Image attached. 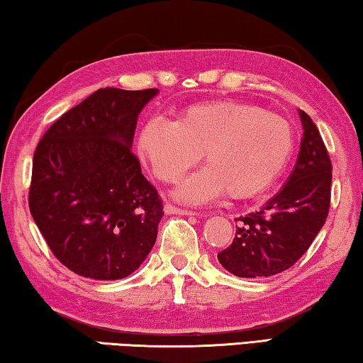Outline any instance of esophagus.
<instances>
[{
	"label": "esophagus",
	"mask_w": 363,
	"mask_h": 363,
	"mask_svg": "<svg viewBox=\"0 0 363 363\" xmlns=\"http://www.w3.org/2000/svg\"><path fill=\"white\" fill-rule=\"evenodd\" d=\"M164 213H167V214H179V216H200V213L192 211V210H184V208L174 206L171 203L164 205Z\"/></svg>",
	"instance_id": "1"
}]
</instances>
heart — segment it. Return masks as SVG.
Returning a JSON list of instances; mask_svg holds the SVG:
<instances>
[{"label":"heart","instance_id":"heart-1","mask_svg":"<svg viewBox=\"0 0 363 363\" xmlns=\"http://www.w3.org/2000/svg\"><path fill=\"white\" fill-rule=\"evenodd\" d=\"M136 149L164 182L179 179L205 153L208 167L174 189L182 201L203 203L225 192L247 200L284 173L293 153V131L285 118L255 104L214 101L184 108L174 121H145Z\"/></svg>","mask_w":363,"mask_h":363}]
</instances>
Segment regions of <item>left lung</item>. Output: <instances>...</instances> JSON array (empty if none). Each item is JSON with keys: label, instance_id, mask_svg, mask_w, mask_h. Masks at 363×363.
<instances>
[{"label": "left lung", "instance_id": "1", "mask_svg": "<svg viewBox=\"0 0 363 363\" xmlns=\"http://www.w3.org/2000/svg\"><path fill=\"white\" fill-rule=\"evenodd\" d=\"M298 113L303 138L291 174L262 210L238 218L232 245L218 253L223 267L237 277H270L290 269L327 220L331 162L314 121L303 110Z\"/></svg>", "mask_w": 363, "mask_h": 363}]
</instances>
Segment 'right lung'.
I'll use <instances>...</instances> for the list:
<instances>
[{"mask_svg":"<svg viewBox=\"0 0 363 363\" xmlns=\"http://www.w3.org/2000/svg\"><path fill=\"white\" fill-rule=\"evenodd\" d=\"M157 94L97 89L36 147L30 213L54 256L82 277L125 279L155 245L163 205L131 149L139 113Z\"/></svg>","mask_w":363,"mask_h":363,"instance_id":"1","label":"right lung"}]
</instances>
